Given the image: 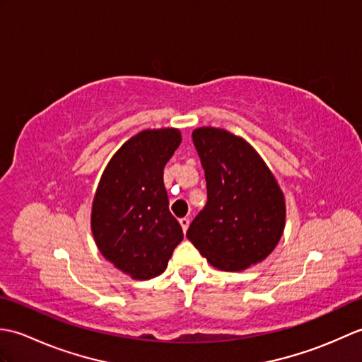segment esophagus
Masks as SVG:
<instances>
[{
    "instance_id": "obj_1",
    "label": "esophagus",
    "mask_w": 362,
    "mask_h": 362,
    "mask_svg": "<svg viewBox=\"0 0 362 362\" xmlns=\"http://www.w3.org/2000/svg\"><path fill=\"white\" fill-rule=\"evenodd\" d=\"M179 222H180V226L183 228V232H187L188 227H189V219L188 218H182V219H179Z\"/></svg>"
}]
</instances>
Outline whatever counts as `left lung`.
<instances>
[{"label":"left lung","mask_w":362,"mask_h":362,"mask_svg":"<svg viewBox=\"0 0 362 362\" xmlns=\"http://www.w3.org/2000/svg\"><path fill=\"white\" fill-rule=\"evenodd\" d=\"M206 182V205L188 240L221 271H244L263 261L284 228V197L271 169L252 146L224 129L193 132Z\"/></svg>","instance_id":"8db88e82"}]
</instances>
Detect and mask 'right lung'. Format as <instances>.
I'll list each match as a JSON object with an SVG mask.
<instances>
[{"instance_id":"right-lung-1","label":"right lung","mask_w":362,"mask_h":362,"mask_svg":"<svg viewBox=\"0 0 362 362\" xmlns=\"http://www.w3.org/2000/svg\"><path fill=\"white\" fill-rule=\"evenodd\" d=\"M180 141L177 129L143 130L121 146L99 180L91 232L104 258L135 280L163 272L183 240L163 183Z\"/></svg>"}]
</instances>
